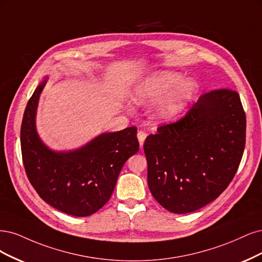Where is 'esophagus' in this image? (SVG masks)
Returning a JSON list of instances; mask_svg holds the SVG:
<instances>
[{"label":"esophagus","mask_w":262,"mask_h":262,"mask_svg":"<svg viewBox=\"0 0 262 262\" xmlns=\"http://www.w3.org/2000/svg\"><path fill=\"white\" fill-rule=\"evenodd\" d=\"M147 137V134L145 132H138L137 134V138H138V141H139V145H140V148L143 146V142H145V139Z\"/></svg>","instance_id":"esophagus-1"}]
</instances>
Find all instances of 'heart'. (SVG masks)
<instances>
[{
	"mask_svg": "<svg viewBox=\"0 0 262 262\" xmlns=\"http://www.w3.org/2000/svg\"><path fill=\"white\" fill-rule=\"evenodd\" d=\"M183 79L184 75L180 72H157L135 88L133 100L137 104L158 101L155 117L159 121H170L187 106L196 94V82L191 79L183 81Z\"/></svg>",
	"mask_w": 262,
	"mask_h": 262,
	"instance_id": "heart-1",
	"label": "heart"
}]
</instances>
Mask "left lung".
I'll list each match as a JSON object with an SVG mask.
<instances>
[{"label":"left lung","instance_id":"8db88e82","mask_svg":"<svg viewBox=\"0 0 262 262\" xmlns=\"http://www.w3.org/2000/svg\"><path fill=\"white\" fill-rule=\"evenodd\" d=\"M246 138L239 95L230 89L201 96L182 120L146 138L148 186L170 212H193L216 199L237 171Z\"/></svg>","mask_w":262,"mask_h":262}]
</instances>
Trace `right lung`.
<instances>
[{
  "label": "right lung",
  "instance_id": "add662e5",
  "mask_svg": "<svg viewBox=\"0 0 262 262\" xmlns=\"http://www.w3.org/2000/svg\"><path fill=\"white\" fill-rule=\"evenodd\" d=\"M45 77L25 110L20 145L28 180L47 204L74 216L96 213L111 197L127 159L139 150L135 126L102 133L80 148L56 151L42 141L37 132L39 99Z\"/></svg>",
  "mask_w": 262,
  "mask_h": 262
}]
</instances>
